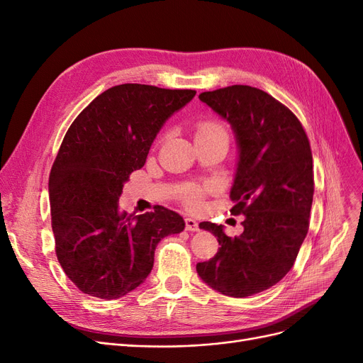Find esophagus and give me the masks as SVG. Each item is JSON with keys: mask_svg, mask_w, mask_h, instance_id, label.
<instances>
[{"mask_svg": "<svg viewBox=\"0 0 363 363\" xmlns=\"http://www.w3.org/2000/svg\"><path fill=\"white\" fill-rule=\"evenodd\" d=\"M186 231H189V233H195V231H198L199 228H198V222L195 220V219H192V218H186Z\"/></svg>", "mask_w": 363, "mask_h": 363, "instance_id": "1", "label": "esophagus"}]
</instances>
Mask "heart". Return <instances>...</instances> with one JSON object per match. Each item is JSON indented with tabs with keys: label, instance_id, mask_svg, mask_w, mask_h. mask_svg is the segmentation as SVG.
I'll use <instances>...</instances> for the list:
<instances>
[{
	"label": "heart",
	"instance_id": "obj_1",
	"mask_svg": "<svg viewBox=\"0 0 363 363\" xmlns=\"http://www.w3.org/2000/svg\"><path fill=\"white\" fill-rule=\"evenodd\" d=\"M215 135H227L222 124H219L216 121H211V120H207V121H203L198 124L196 138H199V136H215ZM199 196H201V189H198V187H189V189L184 192V198L191 204H196Z\"/></svg>",
	"mask_w": 363,
	"mask_h": 363
}]
</instances>
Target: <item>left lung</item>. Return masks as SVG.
Instances as JSON below:
<instances>
[{
    "label": "left lung",
    "instance_id": "left-lung-1",
    "mask_svg": "<svg viewBox=\"0 0 363 363\" xmlns=\"http://www.w3.org/2000/svg\"><path fill=\"white\" fill-rule=\"evenodd\" d=\"M227 121L237 144L230 196L233 215H243V233L228 237L222 225L201 222L220 245L198 262L208 286L247 297L278 284L293 267L309 227L314 172L308 136L293 112L266 91L231 85L199 94Z\"/></svg>",
    "mask_w": 363,
    "mask_h": 363
}]
</instances>
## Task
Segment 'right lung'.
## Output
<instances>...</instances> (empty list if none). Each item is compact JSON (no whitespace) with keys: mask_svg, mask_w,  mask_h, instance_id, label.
<instances>
[{"mask_svg":"<svg viewBox=\"0 0 363 363\" xmlns=\"http://www.w3.org/2000/svg\"><path fill=\"white\" fill-rule=\"evenodd\" d=\"M196 91L123 84L97 96L69 128L49 176L55 252L67 278L99 298H118L153 269L155 249L184 230L167 207L135 215L118 207L167 120Z\"/></svg>","mask_w":363,"mask_h":363,"instance_id":"1","label":"right lung"}]
</instances>
